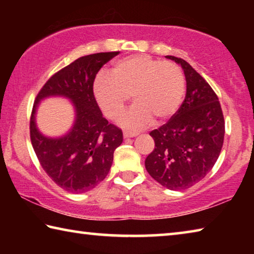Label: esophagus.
<instances>
[{"label": "esophagus", "mask_w": 254, "mask_h": 254, "mask_svg": "<svg viewBox=\"0 0 254 254\" xmlns=\"http://www.w3.org/2000/svg\"><path fill=\"white\" fill-rule=\"evenodd\" d=\"M137 135V133L136 132H128V131H124L123 132V136L126 137H133V136H136Z\"/></svg>", "instance_id": "esophagus-1"}]
</instances>
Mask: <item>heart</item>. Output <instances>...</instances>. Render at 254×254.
Instances as JSON below:
<instances>
[{
    "instance_id": "heart-1",
    "label": "heart",
    "mask_w": 254,
    "mask_h": 254,
    "mask_svg": "<svg viewBox=\"0 0 254 254\" xmlns=\"http://www.w3.org/2000/svg\"><path fill=\"white\" fill-rule=\"evenodd\" d=\"M185 76L177 64L132 55L115 62L111 74L94 81V95L103 114L117 120L132 96L134 104L121 119L128 128H142L152 119L160 123L177 112L185 94Z\"/></svg>"
}]
</instances>
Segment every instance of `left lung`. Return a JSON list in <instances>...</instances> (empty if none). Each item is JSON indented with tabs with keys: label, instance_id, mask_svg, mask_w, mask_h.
Returning a JSON list of instances; mask_svg holds the SVG:
<instances>
[{
	"label": "left lung",
	"instance_id": "left-lung-1",
	"mask_svg": "<svg viewBox=\"0 0 254 254\" xmlns=\"http://www.w3.org/2000/svg\"><path fill=\"white\" fill-rule=\"evenodd\" d=\"M167 58L183 67L186 97L168 122L150 132L156 147L144 165L163 187L183 190L212 170L224 142L225 122L218 97L207 81L186 60Z\"/></svg>",
	"mask_w": 254,
	"mask_h": 254
}]
</instances>
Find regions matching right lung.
<instances>
[{
	"label": "right lung",
	"mask_w": 254,
	"mask_h": 254,
	"mask_svg": "<svg viewBox=\"0 0 254 254\" xmlns=\"http://www.w3.org/2000/svg\"><path fill=\"white\" fill-rule=\"evenodd\" d=\"M120 51L80 57L62 68L42 86L30 117V139L42 169L59 187L80 194L97 186L113 162V153L123 141L122 130L109 123L98 107L93 86L101 68ZM70 98L76 109L71 132L59 139H49L36 130V104L47 96Z\"/></svg>",
	"instance_id": "1"
}]
</instances>
